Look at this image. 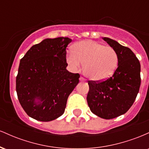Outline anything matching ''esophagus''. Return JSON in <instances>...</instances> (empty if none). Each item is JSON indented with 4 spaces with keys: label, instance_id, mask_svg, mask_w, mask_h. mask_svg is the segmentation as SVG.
I'll return each instance as SVG.
<instances>
[{
    "label": "esophagus",
    "instance_id": "obj_1",
    "mask_svg": "<svg viewBox=\"0 0 149 149\" xmlns=\"http://www.w3.org/2000/svg\"><path fill=\"white\" fill-rule=\"evenodd\" d=\"M79 80H80V81H85V78H83V77H81V76L80 77Z\"/></svg>",
    "mask_w": 149,
    "mask_h": 149
}]
</instances>
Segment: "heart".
I'll use <instances>...</instances> for the list:
<instances>
[{"label":"heart","mask_w":149,"mask_h":149,"mask_svg":"<svg viewBox=\"0 0 149 149\" xmlns=\"http://www.w3.org/2000/svg\"><path fill=\"white\" fill-rule=\"evenodd\" d=\"M66 61L71 69L77 70L83 63V72L90 80L103 81L115 72L118 62L116 51L111 46H105L91 40H82L73 47V52L67 53Z\"/></svg>","instance_id":"obj_1"}]
</instances>
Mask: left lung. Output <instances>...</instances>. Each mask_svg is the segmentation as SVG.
I'll return each instance as SVG.
<instances>
[{
  "instance_id": "obj_1",
  "label": "left lung",
  "mask_w": 149,
  "mask_h": 149,
  "mask_svg": "<svg viewBox=\"0 0 149 149\" xmlns=\"http://www.w3.org/2000/svg\"><path fill=\"white\" fill-rule=\"evenodd\" d=\"M102 38L117 52L118 67L104 81L88 82L87 102L94 114L109 120L125 113L134 103L141 85V66L130 49L109 38Z\"/></svg>"
}]
</instances>
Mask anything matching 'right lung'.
<instances>
[{
	"label": "right lung",
	"mask_w": 149,
	"mask_h": 149,
	"mask_svg": "<svg viewBox=\"0 0 149 149\" xmlns=\"http://www.w3.org/2000/svg\"><path fill=\"white\" fill-rule=\"evenodd\" d=\"M71 38H46L32 46L20 60L16 78L19 103L32 118L53 120L64 113L68 97L79 83L80 75L66 70Z\"/></svg>",
	"instance_id": "1"
}]
</instances>
